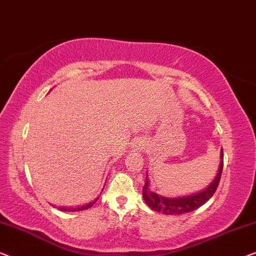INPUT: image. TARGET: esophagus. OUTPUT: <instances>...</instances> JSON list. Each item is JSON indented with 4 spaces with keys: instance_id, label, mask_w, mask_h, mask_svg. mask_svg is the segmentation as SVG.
Segmentation results:
<instances>
[{
    "instance_id": "34e87169",
    "label": "esophagus",
    "mask_w": 256,
    "mask_h": 256,
    "mask_svg": "<svg viewBox=\"0 0 256 256\" xmlns=\"http://www.w3.org/2000/svg\"><path fill=\"white\" fill-rule=\"evenodd\" d=\"M134 146L136 147V150H142L144 148V142H142V140H136V142Z\"/></svg>"
}]
</instances>
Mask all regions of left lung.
Wrapping results in <instances>:
<instances>
[{
  "mask_svg": "<svg viewBox=\"0 0 256 256\" xmlns=\"http://www.w3.org/2000/svg\"><path fill=\"white\" fill-rule=\"evenodd\" d=\"M222 164H224V154H222V148L220 150V164H219L218 172L212 180V182L208 184L206 188L202 189L200 192H194L192 195L186 196H178V197H168L162 196L152 192L150 188V180L146 174L145 186L142 188V197L146 204L156 212H161L164 214H183L186 212L195 211L202 205L206 203V202L214 196L217 186L219 184L222 178Z\"/></svg>",
  "mask_w": 256,
  "mask_h": 256,
  "instance_id": "8db88e82",
  "label": "left lung"
}]
</instances>
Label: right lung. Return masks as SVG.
<instances>
[{"mask_svg":"<svg viewBox=\"0 0 256 256\" xmlns=\"http://www.w3.org/2000/svg\"><path fill=\"white\" fill-rule=\"evenodd\" d=\"M98 200V197H96L95 200L89 202V203L84 204V205H81V206H78V208H59L60 211H64V212H78V211H82V210H87V208H92L94 204H95V202Z\"/></svg>","mask_w":256,"mask_h":256,"instance_id":"obj_1","label":"right lung"}]
</instances>
